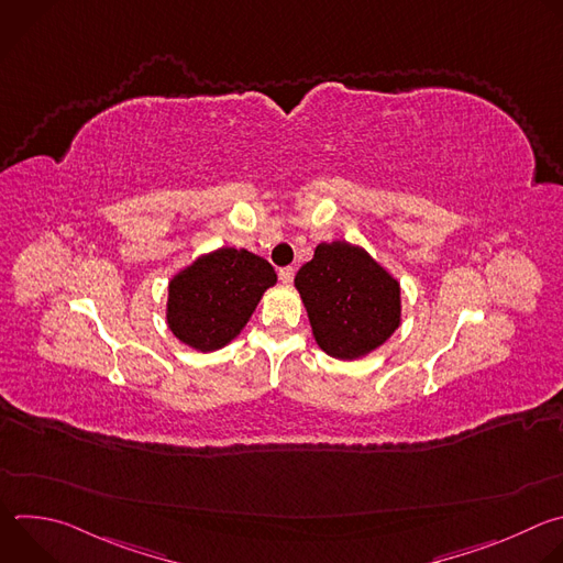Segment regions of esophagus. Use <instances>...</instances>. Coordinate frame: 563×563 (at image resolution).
I'll use <instances>...</instances> for the list:
<instances>
[{
  "instance_id": "34e87169",
  "label": "esophagus",
  "mask_w": 563,
  "mask_h": 563,
  "mask_svg": "<svg viewBox=\"0 0 563 563\" xmlns=\"http://www.w3.org/2000/svg\"><path fill=\"white\" fill-rule=\"evenodd\" d=\"M278 278H280L285 285H289V283L294 280V269H291V267H283V269L278 272Z\"/></svg>"
}]
</instances>
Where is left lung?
I'll return each mask as SVG.
<instances>
[{"label": "left lung", "mask_w": 563, "mask_h": 563, "mask_svg": "<svg viewBox=\"0 0 563 563\" xmlns=\"http://www.w3.org/2000/svg\"><path fill=\"white\" fill-rule=\"evenodd\" d=\"M318 347L354 361L380 347L400 325V285L363 247L320 243L294 280Z\"/></svg>", "instance_id": "8db88e82"}]
</instances>
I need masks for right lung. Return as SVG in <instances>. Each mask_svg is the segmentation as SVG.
I'll list each match as a JSON object with an SVG mask.
<instances>
[{"label":"right lung","mask_w":563,"mask_h":563,"mask_svg":"<svg viewBox=\"0 0 563 563\" xmlns=\"http://www.w3.org/2000/svg\"><path fill=\"white\" fill-rule=\"evenodd\" d=\"M274 285V267L247 250L222 247L205 254L169 283V330L198 352H216L247 325Z\"/></svg>","instance_id":"1"}]
</instances>
